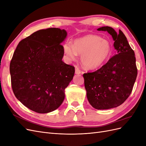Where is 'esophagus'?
Listing matches in <instances>:
<instances>
[{
	"label": "esophagus",
	"instance_id": "esophagus-1",
	"mask_svg": "<svg viewBox=\"0 0 146 146\" xmlns=\"http://www.w3.org/2000/svg\"><path fill=\"white\" fill-rule=\"evenodd\" d=\"M76 74H81V70L79 69L78 68H76Z\"/></svg>",
	"mask_w": 146,
	"mask_h": 146
}]
</instances>
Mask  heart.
Returning <instances> with one entry per match:
<instances>
[{
	"label": "heart",
	"instance_id": "b5f03b06",
	"mask_svg": "<svg viewBox=\"0 0 146 146\" xmlns=\"http://www.w3.org/2000/svg\"><path fill=\"white\" fill-rule=\"evenodd\" d=\"M63 50L68 58L74 61L81 55L82 65L85 69L93 70L99 68L108 59L111 52L110 42L95 35H86L76 39L73 45L66 43Z\"/></svg>",
	"mask_w": 146,
	"mask_h": 146
}]
</instances>
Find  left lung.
<instances>
[{
    "instance_id": "1",
    "label": "left lung",
    "mask_w": 146,
    "mask_h": 146,
    "mask_svg": "<svg viewBox=\"0 0 146 146\" xmlns=\"http://www.w3.org/2000/svg\"><path fill=\"white\" fill-rule=\"evenodd\" d=\"M114 41L116 54L102 67L93 72L83 74L87 99L92 107L107 110L121 105L130 95L138 74L135 52L125 35L112 27H102Z\"/></svg>"
}]
</instances>
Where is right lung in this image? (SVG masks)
<instances>
[{"label":"right lung","mask_w":146,"mask_h":146,"mask_svg":"<svg viewBox=\"0 0 146 146\" xmlns=\"http://www.w3.org/2000/svg\"><path fill=\"white\" fill-rule=\"evenodd\" d=\"M65 30H39L21 41L10 65L13 91L30 110L38 113L54 111L63 103L64 90L72 80L74 66L64 63Z\"/></svg>","instance_id":"add662e5"}]
</instances>
